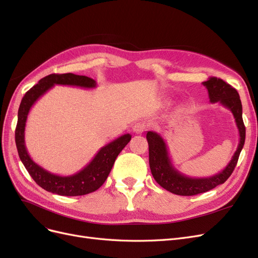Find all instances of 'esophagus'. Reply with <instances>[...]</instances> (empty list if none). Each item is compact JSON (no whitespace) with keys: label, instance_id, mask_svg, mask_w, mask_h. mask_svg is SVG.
Wrapping results in <instances>:
<instances>
[{"label":"esophagus","instance_id":"esophagus-1","mask_svg":"<svg viewBox=\"0 0 258 258\" xmlns=\"http://www.w3.org/2000/svg\"><path fill=\"white\" fill-rule=\"evenodd\" d=\"M147 128V124L143 121H139L137 122L135 126H134V131L136 132V134H142V132H144Z\"/></svg>","mask_w":258,"mask_h":258}]
</instances>
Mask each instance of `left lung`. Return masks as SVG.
Returning a JSON list of instances; mask_svg holds the SVG:
<instances>
[{"label": "left lung", "mask_w": 258, "mask_h": 258, "mask_svg": "<svg viewBox=\"0 0 258 258\" xmlns=\"http://www.w3.org/2000/svg\"><path fill=\"white\" fill-rule=\"evenodd\" d=\"M202 85L208 89L211 103H220L231 111L239 131V144L231 160L223 171L210 177L196 178L186 176L176 170L170 159L165 140L157 132L148 131L146 139L150 153V168L155 181L168 191L179 196H194L206 192L227 181L236 168L245 141V127L242 119V104L238 91L217 77H210Z\"/></svg>", "instance_id": "8db88e82"}]
</instances>
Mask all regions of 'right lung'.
Listing matches in <instances>:
<instances>
[{"mask_svg":"<svg viewBox=\"0 0 258 258\" xmlns=\"http://www.w3.org/2000/svg\"><path fill=\"white\" fill-rule=\"evenodd\" d=\"M54 85H69L82 88H95L97 83L87 76L67 74H50L45 76L23 96L18 110V121L15 131V141L19 158L35 183L45 190L60 196H83L100 188L110 174L118 154L131 140L129 134L117 138L101 147L93 159L79 172L61 176L50 173L35 163L28 154L25 144V129L31 107Z\"/></svg>","mask_w":258,"mask_h":258,"instance_id":"right-lung-1","label":"right lung"}]
</instances>
